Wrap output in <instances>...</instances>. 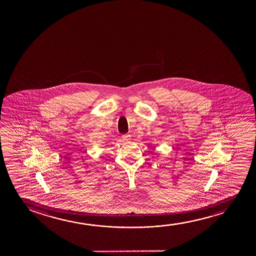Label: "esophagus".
Masks as SVG:
<instances>
[{"label": "esophagus", "mask_w": 256, "mask_h": 256, "mask_svg": "<svg viewBox=\"0 0 256 256\" xmlns=\"http://www.w3.org/2000/svg\"><path fill=\"white\" fill-rule=\"evenodd\" d=\"M122 140H124L125 142H130V140H131V136H130V134H124V136H122Z\"/></svg>", "instance_id": "1"}]
</instances>
